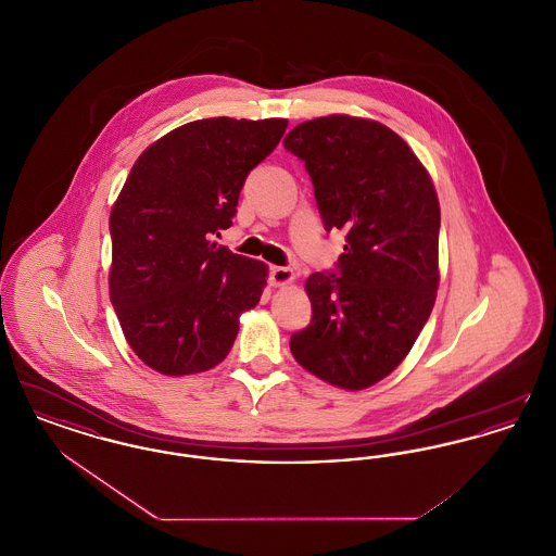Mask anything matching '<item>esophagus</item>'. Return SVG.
Listing matches in <instances>:
<instances>
[{
    "instance_id": "obj_1",
    "label": "esophagus",
    "mask_w": 556,
    "mask_h": 556,
    "mask_svg": "<svg viewBox=\"0 0 556 556\" xmlns=\"http://www.w3.org/2000/svg\"><path fill=\"white\" fill-rule=\"evenodd\" d=\"M293 279H295V275L288 266H273L270 268V286H275V288L290 286Z\"/></svg>"
}]
</instances>
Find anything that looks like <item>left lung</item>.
<instances>
[{
    "mask_svg": "<svg viewBox=\"0 0 556 556\" xmlns=\"http://www.w3.org/2000/svg\"><path fill=\"white\" fill-rule=\"evenodd\" d=\"M286 150L304 162L325 229H344L336 273H313V318L290 340L318 379L365 390L406 358L435 304L440 202L408 143L390 127L331 114L293 127Z\"/></svg>",
    "mask_w": 556,
    "mask_h": 556,
    "instance_id": "1",
    "label": "left lung"
}]
</instances>
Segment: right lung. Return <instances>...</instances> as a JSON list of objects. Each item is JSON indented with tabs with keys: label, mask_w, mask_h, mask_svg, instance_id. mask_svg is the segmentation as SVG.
I'll use <instances>...</instances> for the list:
<instances>
[{
	"label": "right lung",
	"mask_w": 556,
	"mask_h": 556,
	"mask_svg": "<svg viewBox=\"0 0 556 556\" xmlns=\"http://www.w3.org/2000/svg\"><path fill=\"white\" fill-rule=\"evenodd\" d=\"M286 118H202L154 141L110 212V300L132 352L162 375H193L229 354L268 268L212 241L231 227L248 173Z\"/></svg>",
	"instance_id": "right-lung-1"
}]
</instances>
